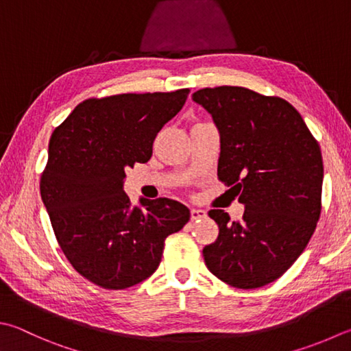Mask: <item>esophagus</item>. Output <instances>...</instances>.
<instances>
[{
	"instance_id": "obj_1",
	"label": "esophagus",
	"mask_w": 351,
	"mask_h": 351,
	"mask_svg": "<svg viewBox=\"0 0 351 351\" xmlns=\"http://www.w3.org/2000/svg\"><path fill=\"white\" fill-rule=\"evenodd\" d=\"M206 217V213L202 209H191V220L195 221V220H200V218Z\"/></svg>"
}]
</instances>
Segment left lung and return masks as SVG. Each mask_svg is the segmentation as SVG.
<instances>
[{"instance_id":"1","label":"left lung","mask_w":351,"mask_h":351,"mask_svg":"<svg viewBox=\"0 0 351 351\" xmlns=\"http://www.w3.org/2000/svg\"><path fill=\"white\" fill-rule=\"evenodd\" d=\"M193 101L220 133L218 178L244 204L240 221L209 210L217 240L204 246L208 269L237 289L275 281L296 261L321 214L319 145L292 105L244 87L203 88Z\"/></svg>"}]
</instances>
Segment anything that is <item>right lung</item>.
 I'll list each match as a JSON object with an SVG mask.
<instances>
[{
	"label": "right lung",
	"mask_w": 351,
	"mask_h": 351,
	"mask_svg": "<svg viewBox=\"0 0 351 351\" xmlns=\"http://www.w3.org/2000/svg\"><path fill=\"white\" fill-rule=\"evenodd\" d=\"M188 88L87 99L53 131L41 198L56 240L79 275L119 290L156 272L167 237L189 221L169 198L131 206L125 169L145 163L163 125L186 102Z\"/></svg>",
	"instance_id": "obj_1"
}]
</instances>
